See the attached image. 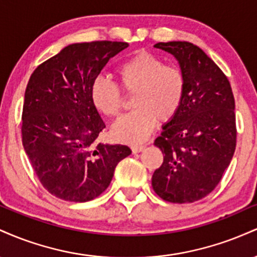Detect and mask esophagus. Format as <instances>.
I'll use <instances>...</instances> for the list:
<instances>
[{
  "instance_id": "1",
  "label": "esophagus",
  "mask_w": 257,
  "mask_h": 257,
  "mask_svg": "<svg viewBox=\"0 0 257 257\" xmlns=\"http://www.w3.org/2000/svg\"><path fill=\"white\" fill-rule=\"evenodd\" d=\"M144 150H145V146H144V145H134V146H132L133 153H139V152L144 151Z\"/></svg>"
}]
</instances>
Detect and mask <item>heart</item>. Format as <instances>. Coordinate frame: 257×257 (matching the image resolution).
Listing matches in <instances>:
<instances>
[{
	"label": "heart",
	"instance_id": "b5f03b06",
	"mask_svg": "<svg viewBox=\"0 0 257 257\" xmlns=\"http://www.w3.org/2000/svg\"><path fill=\"white\" fill-rule=\"evenodd\" d=\"M120 87L133 98L134 111L112 126V134L126 144L143 143L157 119L168 122L175 117L185 98L186 78L181 69L164 64L152 53L140 51L117 67ZM107 77H96L90 87V99L98 111L107 117L118 116L123 107V91Z\"/></svg>",
	"mask_w": 257,
	"mask_h": 257
}]
</instances>
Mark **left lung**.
I'll list each match as a JSON object with an SVG mask.
<instances>
[{"instance_id": "obj_1", "label": "left lung", "mask_w": 257, "mask_h": 257, "mask_svg": "<svg viewBox=\"0 0 257 257\" xmlns=\"http://www.w3.org/2000/svg\"><path fill=\"white\" fill-rule=\"evenodd\" d=\"M155 47L178 59L186 90L179 112L155 140L163 164L153 173L152 187L167 202L193 203L213 192L232 161L234 96L225 73L199 47L180 41Z\"/></svg>"}]
</instances>
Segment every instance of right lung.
<instances>
[{
    "label": "right lung",
    "instance_id": "add662e5",
    "mask_svg": "<svg viewBox=\"0 0 257 257\" xmlns=\"http://www.w3.org/2000/svg\"><path fill=\"white\" fill-rule=\"evenodd\" d=\"M126 42L73 43L38 65L25 90L23 146L43 187L58 198L88 202L110 185L114 168L132 151L96 143L104 120L90 87Z\"/></svg>",
    "mask_w": 257,
    "mask_h": 257
}]
</instances>
